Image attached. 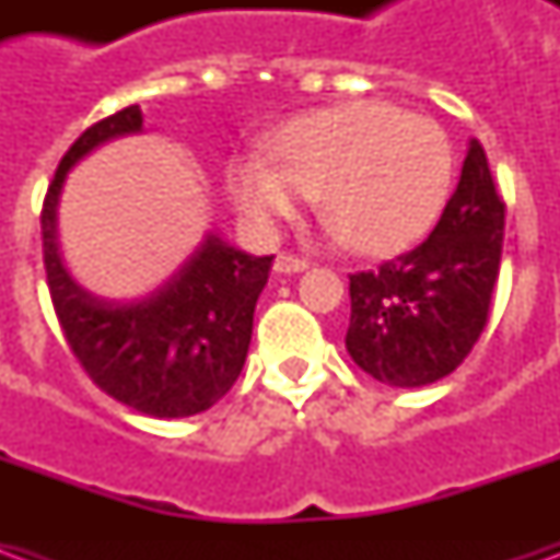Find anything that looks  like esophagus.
<instances>
[{
  "mask_svg": "<svg viewBox=\"0 0 560 560\" xmlns=\"http://www.w3.org/2000/svg\"><path fill=\"white\" fill-rule=\"evenodd\" d=\"M303 269H308V264H305L303 257H296V255H279V257H276V272H284V276H291V272H303Z\"/></svg>",
  "mask_w": 560,
  "mask_h": 560,
  "instance_id": "obj_1",
  "label": "esophagus"
}]
</instances>
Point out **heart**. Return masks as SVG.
<instances>
[{
    "label": "heart",
    "instance_id": "obj_1",
    "mask_svg": "<svg viewBox=\"0 0 560 560\" xmlns=\"http://www.w3.org/2000/svg\"><path fill=\"white\" fill-rule=\"evenodd\" d=\"M453 185L444 128L384 102H345L293 116L236 161L228 188L245 219L269 231L300 195L360 255H393L429 233Z\"/></svg>",
    "mask_w": 560,
    "mask_h": 560
}]
</instances>
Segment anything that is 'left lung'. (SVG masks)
Segmentation results:
<instances>
[{
	"label": "left lung",
	"instance_id": "1",
	"mask_svg": "<svg viewBox=\"0 0 560 560\" xmlns=\"http://www.w3.org/2000/svg\"><path fill=\"white\" fill-rule=\"evenodd\" d=\"M504 200L477 140L429 240L351 276L348 353L389 387H425L456 372L489 320L504 245Z\"/></svg>",
	"mask_w": 560,
	"mask_h": 560
}]
</instances>
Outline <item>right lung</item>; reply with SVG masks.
I'll return each instance as SVG.
<instances>
[{"instance_id": "obj_1", "label": "right lung", "mask_w": 560, "mask_h": 560, "mask_svg": "<svg viewBox=\"0 0 560 560\" xmlns=\"http://www.w3.org/2000/svg\"><path fill=\"white\" fill-rule=\"evenodd\" d=\"M140 128L143 114L131 104L86 128L62 155L42 209L44 269L62 336L92 384L135 411L173 420L207 411L236 384L272 257L245 255L209 233L191 260L147 300L110 303L83 291L56 245L59 191L86 152Z\"/></svg>"}]
</instances>
